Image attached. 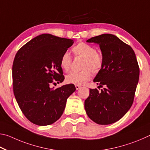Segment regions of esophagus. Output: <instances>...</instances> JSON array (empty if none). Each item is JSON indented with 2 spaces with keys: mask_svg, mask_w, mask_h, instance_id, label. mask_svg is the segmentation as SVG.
Wrapping results in <instances>:
<instances>
[{
  "mask_svg": "<svg viewBox=\"0 0 150 150\" xmlns=\"http://www.w3.org/2000/svg\"><path fill=\"white\" fill-rule=\"evenodd\" d=\"M75 87H76V90H79V89L81 88V86H79V85H76Z\"/></svg>",
  "mask_w": 150,
  "mask_h": 150,
  "instance_id": "1",
  "label": "esophagus"
}]
</instances>
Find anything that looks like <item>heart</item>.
<instances>
[{
  "label": "heart",
  "instance_id": "b5f03b06",
  "mask_svg": "<svg viewBox=\"0 0 150 150\" xmlns=\"http://www.w3.org/2000/svg\"><path fill=\"white\" fill-rule=\"evenodd\" d=\"M75 56L83 58L80 72H72L66 77V80L69 83L76 85H83L90 80L93 74H98L103 65V59L97 52L96 48L83 42L77 44L72 49ZM60 67L66 72L69 71L72 64V58L68 52L63 53L60 60Z\"/></svg>",
  "mask_w": 150,
  "mask_h": 150
}]
</instances>
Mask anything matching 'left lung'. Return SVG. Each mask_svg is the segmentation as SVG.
Returning <instances> with one entry per match:
<instances>
[{
  "mask_svg": "<svg viewBox=\"0 0 150 150\" xmlns=\"http://www.w3.org/2000/svg\"><path fill=\"white\" fill-rule=\"evenodd\" d=\"M87 42L99 45L103 65L93 82L104 88L101 92L90 89L84 102L86 113L97 124H112L133 103L140 74L137 59L132 47L112 34L93 37Z\"/></svg>",
  "mask_w": 150,
  "mask_h": 150,
  "instance_id": "1",
  "label": "left lung"
}]
</instances>
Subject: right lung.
I'll use <instances>...</instances> for the list:
<instances>
[{
    "mask_svg": "<svg viewBox=\"0 0 150 150\" xmlns=\"http://www.w3.org/2000/svg\"><path fill=\"white\" fill-rule=\"evenodd\" d=\"M72 39L44 33L18 50L12 66L13 90L25 117L39 126L51 125L62 116L72 83L57 89L51 85L64 80L60 60Z\"/></svg>",
    "mask_w": 150,
    "mask_h": 150,
    "instance_id": "obj_1",
    "label": "right lung"
}]
</instances>
